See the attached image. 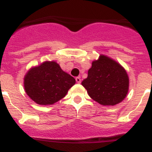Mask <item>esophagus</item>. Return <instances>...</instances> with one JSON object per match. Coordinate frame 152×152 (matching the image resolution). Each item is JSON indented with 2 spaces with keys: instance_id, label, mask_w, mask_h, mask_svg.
<instances>
[{
  "instance_id": "34e87169",
  "label": "esophagus",
  "mask_w": 152,
  "mask_h": 152,
  "mask_svg": "<svg viewBox=\"0 0 152 152\" xmlns=\"http://www.w3.org/2000/svg\"><path fill=\"white\" fill-rule=\"evenodd\" d=\"M75 80H76L77 83H78V84H80V83L81 82V79H80V77H77L76 78H75Z\"/></svg>"
}]
</instances>
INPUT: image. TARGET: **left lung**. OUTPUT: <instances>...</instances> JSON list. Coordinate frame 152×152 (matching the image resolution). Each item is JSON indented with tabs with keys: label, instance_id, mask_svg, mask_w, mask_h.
<instances>
[{
	"label": "left lung",
	"instance_id": "obj_1",
	"mask_svg": "<svg viewBox=\"0 0 152 152\" xmlns=\"http://www.w3.org/2000/svg\"><path fill=\"white\" fill-rule=\"evenodd\" d=\"M93 100L103 106H114L123 101L128 94L129 78L121 64L100 55L92 62L88 77L81 82Z\"/></svg>",
	"mask_w": 152,
	"mask_h": 152
}]
</instances>
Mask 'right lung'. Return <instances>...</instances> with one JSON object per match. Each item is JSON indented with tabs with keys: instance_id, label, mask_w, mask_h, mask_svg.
<instances>
[{
	"instance_id": "1",
	"label": "right lung",
	"mask_w": 152,
	"mask_h": 152,
	"mask_svg": "<svg viewBox=\"0 0 152 152\" xmlns=\"http://www.w3.org/2000/svg\"><path fill=\"white\" fill-rule=\"evenodd\" d=\"M75 79L55 61H46L31 68L24 76L26 94L37 104L52 105L67 94Z\"/></svg>"
}]
</instances>
